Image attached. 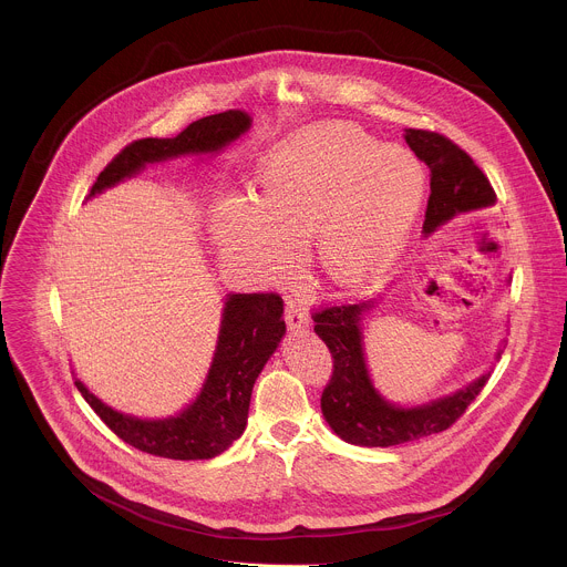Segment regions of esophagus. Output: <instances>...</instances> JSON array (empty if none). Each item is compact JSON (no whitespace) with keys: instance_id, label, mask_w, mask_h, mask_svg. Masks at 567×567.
Returning a JSON list of instances; mask_svg holds the SVG:
<instances>
[{"instance_id":"1","label":"esophagus","mask_w":567,"mask_h":567,"mask_svg":"<svg viewBox=\"0 0 567 567\" xmlns=\"http://www.w3.org/2000/svg\"><path fill=\"white\" fill-rule=\"evenodd\" d=\"M308 315L301 310V306L297 303V301H292V299H288L286 301V324L290 327V329H301V327H306L308 324Z\"/></svg>"}]
</instances>
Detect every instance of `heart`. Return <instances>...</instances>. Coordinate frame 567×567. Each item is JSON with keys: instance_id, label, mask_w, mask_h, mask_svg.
Masks as SVG:
<instances>
[{"instance_id": "obj_1", "label": "heart", "mask_w": 567, "mask_h": 567, "mask_svg": "<svg viewBox=\"0 0 567 567\" xmlns=\"http://www.w3.org/2000/svg\"><path fill=\"white\" fill-rule=\"evenodd\" d=\"M423 198L419 162L353 122H324L279 144L259 167L257 203L229 198L216 214L223 257L261 284L290 277L317 238L338 281L378 268L404 240Z\"/></svg>"}]
</instances>
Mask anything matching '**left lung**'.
<instances>
[{
	"instance_id": "left-lung-1",
	"label": "left lung",
	"mask_w": 567,
	"mask_h": 567,
	"mask_svg": "<svg viewBox=\"0 0 567 567\" xmlns=\"http://www.w3.org/2000/svg\"><path fill=\"white\" fill-rule=\"evenodd\" d=\"M405 142L430 167V198L423 231L432 234L454 216L495 203L485 172L450 137L408 128ZM371 303H329L312 312L315 331L331 353V378L321 395V410L331 430L353 445L391 447L452 427L485 389L483 375L467 389L419 408H395L384 402L367 373L362 353V312Z\"/></svg>"
}]
</instances>
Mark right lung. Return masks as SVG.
I'll return each mask as SVG.
<instances>
[{
	"label": "right lung",
	"mask_w": 567,
	"mask_h": 567,
	"mask_svg": "<svg viewBox=\"0 0 567 567\" xmlns=\"http://www.w3.org/2000/svg\"><path fill=\"white\" fill-rule=\"evenodd\" d=\"M250 126L243 111H225L192 122L172 140H137L122 148L97 174L89 196L133 176L146 163L189 153H216ZM284 299L277 292L229 295L218 347L196 402L178 416L142 421L93 398L81 380L76 389L93 412L128 445L174 461H203L223 454L246 427L250 393L264 364L286 333Z\"/></svg>",
	"instance_id": "add662e5"
}]
</instances>
